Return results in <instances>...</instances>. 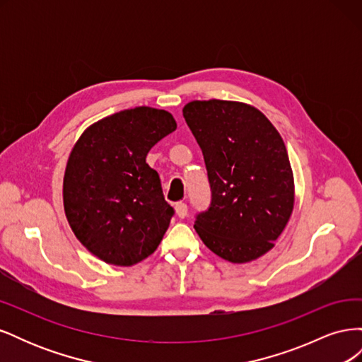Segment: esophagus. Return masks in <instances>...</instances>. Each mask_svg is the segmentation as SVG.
Returning <instances> with one entry per match:
<instances>
[{"label": "esophagus", "instance_id": "obj_1", "mask_svg": "<svg viewBox=\"0 0 362 362\" xmlns=\"http://www.w3.org/2000/svg\"><path fill=\"white\" fill-rule=\"evenodd\" d=\"M175 213H177V216L180 218H184L185 216H187V205H185L184 202H177L175 204Z\"/></svg>", "mask_w": 362, "mask_h": 362}]
</instances>
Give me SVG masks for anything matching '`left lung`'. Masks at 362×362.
<instances>
[{
    "label": "left lung",
    "instance_id": "left-lung-1",
    "mask_svg": "<svg viewBox=\"0 0 362 362\" xmlns=\"http://www.w3.org/2000/svg\"><path fill=\"white\" fill-rule=\"evenodd\" d=\"M182 116L202 149L211 204L194 229L221 258L249 262L264 255L287 226L294 180L284 140L255 107L192 101Z\"/></svg>",
    "mask_w": 362,
    "mask_h": 362
}]
</instances>
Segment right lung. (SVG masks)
Instances as JSON below:
<instances>
[{
  "label": "right lung",
  "instance_id": "right-lung-1",
  "mask_svg": "<svg viewBox=\"0 0 362 362\" xmlns=\"http://www.w3.org/2000/svg\"><path fill=\"white\" fill-rule=\"evenodd\" d=\"M175 129L169 112L136 107L92 124L72 148L63 178L64 214L80 243L107 264H137L168 231L173 208L146 156Z\"/></svg>",
  "mask_w": 362,
  "mask_h": 362
}]
</instances>
